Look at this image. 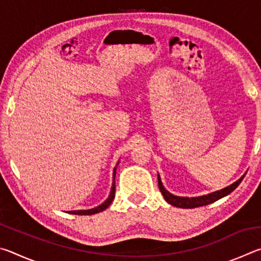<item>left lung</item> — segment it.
<instances>
[{"label":"left lung","instance_id":"1","mask_svg":"<svg viewBox=\"0 0 261 261\" xmlns=\"http://www.w3.org/2000/svg\"><path fill=\"white\" fill-rule=\"evenodd\" d=\"M244 176H245V174L243 175L240 179H237L236 182H233L232 184H230L227 188H223L221 190H218V191L212 192L208 194H205V196L191 197V198L190 197H178V196H175V194H173V193H170L168 190H166L165 187H163L161 178H160V175H158V184H159V189H160L163 198H165L168 204H170L171 206H175V207H179V208H194V207H200V206L212 204V202H214L216 200L221 199V198L228 196L229 193H231L233 190H235L238 185H240L243 178H244Z\"/></svg>","mask_w":261,"mask_h":261}]
</instances>
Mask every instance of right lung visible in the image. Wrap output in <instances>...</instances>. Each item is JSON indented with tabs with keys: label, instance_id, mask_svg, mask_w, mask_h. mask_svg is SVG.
I'll return each mask as SVG.
<instances>
[{
	"label": "right lung",
	"instance_id": "obj_1",
	"mask_svg": "<svg viewBox=\"0 0 261 261\" xmlns=\"http://www.w3.org/2000/svg\"><path fill=\"white\" fill-rule=\"evenodd\" d=\"M118 165V162H117ZM116 165V166H117ZM115 175H116V167L114 168V173H113V184H112V190H110V193L107 199H106L102 204L94 207V208H91V210H81V211H69L68 213L70 214H77V215H92V214H96V213H100V212L105 211L107 207L112 204L114 198H115Z\"/></svg>",
	"mask_w": 261,
	"mask_h": 261
}]
</instances>
